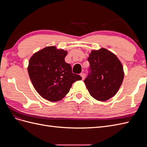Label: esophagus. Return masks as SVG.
Segmentation results:
<instances>
[{
	"instance_id": "1",
	"label": "esophagus",
	"mask_w": 147,
	"mask_h": 147,
	"mask_svg": "<svg viewBox=\"0 0 147 147\" xmlns=\"http://www.w3.org/2000/svg\"><path fill=\"white\" fill-rule=\"evenodd\" d=\"M80 76L82 77V80H83L84 79V78H85V74H84V73H81V74H80Z\"/></svg>"
}]
</instances>
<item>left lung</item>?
Here are the masks:
<instances>
[{
  "mask_svg": "<svg viewBox=\"0 0 147 147\" xmlns=\"http://www.w3.org/2000/svg\"><path fill=\"white\" fill-rule=\"evenodd\" d=\"M88 60L90 72L84 83L90 95L103 102L112 98L123 81L121 63L112 52L104 48L91 51Z\"/></svg>",
  "mask_w": 147,
  "mask_h": 147,
  "instance_id": "1",
  "label": "left lung"
}]
</instances>
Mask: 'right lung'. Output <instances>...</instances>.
I'll return each instance as SVG.
<instances>
[{
	"mask_svg": "<svg viewBox=\"0 0 147 147\" xmlns=\"http://www.w3.org/2000/svg\"><path fill=\"white\" fill-rule=\"evenodd\" d=\"M67 55V51L47 47L34 53L29 59L28 71L31 82L38 94L49 101L61 100L72 84L82 80L65 62Z\"/></svg>",
	"mask_w": 147,
	"mask_h": 147,
	"instance_id": "add662e5",
	"label": "right lung"
}]
</instances>
